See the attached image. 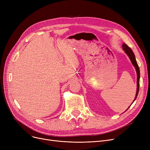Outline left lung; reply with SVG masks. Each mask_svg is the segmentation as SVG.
Wrapping results in <instances>:
<instances>
[{
  "instance_id": "left-lung-1",
  "label": "left lung",
  "mask_w": 150,
  "mask_h": 150,
  "mask_svg": "<svg viewBox=\"0 0 150 150\" xmlns=\"http://www.w3.org/2000/svg\"><path fill=\"white\" fill-rule=\"evenodd\" d=\"M122 47H123V50L125 51V53L127 54L128 57L129 58L132 65L134 66L135 69H136V73H137V91H136V97H135V98L133 102L134 101L137 97V95H138V93H139V81H140V70H139V66L137 64V62L136 61V57H135V55H134V53H133L132 50L129 48V47L125 43H123L122 44ZM132 102V103H133ZM132 103H131V105L132 104ZM131 106H129L128 107V108L130 107ZM128 109L127 110H128ZM126 110V111H127Z\"/></svg>"
}]
</instances>
